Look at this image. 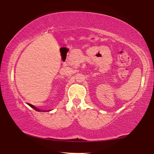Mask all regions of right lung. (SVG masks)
Segmentation results:
<instances>
[{"instance_id": "right-lung-1", "label": "right lung", "mask_w": 154, "mask_h": 154, "mask_svg": "<svg viewBox=\"0 0 154 154\" xmlns=\"http://www.w3.org/2000/svg\"><path fill=\"white\" fill-rule=\"evenodd\" d=\"M29 105L31 107H32V108H33V109H35V111H40V110L39 109H37L36 108V107H35L33 105H32V104H29Z\"/></svg>"}]
</instances>
